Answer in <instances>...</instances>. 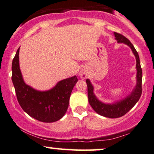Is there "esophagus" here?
Instances as JSON below:
<instances>
[{
    "label": "esophagus",
    "instance_id": "obj_1",
    "mask_svg": "<svg viewBox=\"0 0 154 154\" xmlns=\"http://www.w3.org/2000/svg\"><path fill=\"white\" fill-rule=\"evenodd\" d=\"M79 75H80L81 79H86V76H87V72H86V70L84 69L81 70L80 73H79Z\"/></svg>",
    "mask_w": 154,
    "mask_h": 154
}]
</instances>
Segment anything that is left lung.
<instances>
[{
	"instance_id": "1",
	"label": "left lung",
	"mask_w": 154,
	"mask_h": 154,
	"mask_svg": "<svg viewBox=\"0 0 154 154\" xmlns=\"http://www.w3.org/2000/svg\"><path fill=\"white\" fill-rule=\"evenodd\" d=\"M115 39L118 43H124L131 48L132 51L135 56L136 59L137 69V84L134 89L130 95L126 98L117 102L114 104H104L99 100L94 94V87L88 79H86V84L88 87V98L90 105L97 113L102 116L109 117V118H117L125 115L131 110L135 104L138 102L142 94V68L140 67V58L138 52L134 46L128 39L124 37L122 34L114 32Z\"/></svg>"
}]
</instances>
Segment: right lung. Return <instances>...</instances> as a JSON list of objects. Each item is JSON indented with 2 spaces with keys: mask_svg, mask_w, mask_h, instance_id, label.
Here are the masks:
<instances>
[{
  "mask_svg": "<svg viewBox=\"0 0 154 154\" xmlns=\"http://www.w3.org/2000/svg\"><path fill=\"white\" fill-rule=\"evenodd\" d=\"M19 48L12 61L11 79L20 106L29 116L40 122L59 120L68 109L72 90L78 81L76 75L59 81L48 91H37L23 81L19 68Z\"/></svg>",
  "mask_w": 154,
  "mask_h": 154,
  "instance_id": "right-lung-1",
  "label": "right lung"
}]
</instances>
